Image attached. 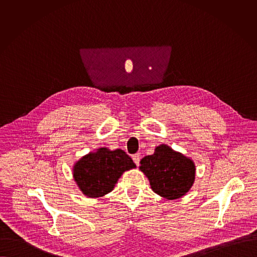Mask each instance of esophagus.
Returning <instances> with one entry per match:
<instances>
[{
	"instance_id": "esophagus-1",
	"label": "esophagus",
	"mask_w": 257,
	"mask_h": 257,
	"mask_svg": "<svg viewBox=\"0 0 257 257\" xmlns=\"http://www.w3.org/2000/svg\"><path fill=\"white\" fill-rule=\"evenodd\" d=\"M133 160H134V162L136 163V165L139 166V165H140V161H141L140 154H135V155H133Z\"/></svg>"
}]
</instances>
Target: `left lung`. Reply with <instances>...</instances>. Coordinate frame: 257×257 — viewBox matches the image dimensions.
<instances>
[{
    "label": "left lung",
    "mask_w": 257,
    "mask_h": 257,
    "mask_svg": "<svg viewBox=\"0 0 257 257\" xmlns=\"http://www.w3.org/2000/svg\"><path fill=\"white\" fill-rule=\"evenodd\" d=\"M140 169L148 178L153 192L168 200L181 198L195 181L194 162L166 145L156 147L152 155L144 157Z\"/></svg>",
    "instance_id": "obj_1"
}]
</instances>
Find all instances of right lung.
<instances>
[{
	"instance_id": "add662e5",
	"label": "right lung",
	"mask_w": 257,
	"mask_h": 257,
	"mask_svg": "<svg viewBox=\"0 0 257 257\" xmlns=\"http://www.w3.org/2000/svg\"><path fill=\"white\" fill-rule=\"evenodd\" d=\"M133 168L136 164L123 150L103 147L76 162L74 180L84 195L98 198L110 193L121 174Z\"/></svg>"
}]
</instances>
